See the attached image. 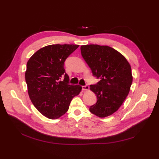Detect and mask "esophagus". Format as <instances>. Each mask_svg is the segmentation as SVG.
<instances>
[{
  "label": "esophagus",
  "instance_id": "34e87169",
  "mask_svg": "<svg viewBox=\"0 0 159 159\" xmlns=\"http://www.w3.org/2000/svg\"><path fill=\"white\" fill-rule=\"evenodd\" d=\"M82 88L83 90H88L89 89V87L87 85H84V86H82Z\"/></svg>",
  "mask_w": 159,
  "mask_h": 159
}]
</instances>
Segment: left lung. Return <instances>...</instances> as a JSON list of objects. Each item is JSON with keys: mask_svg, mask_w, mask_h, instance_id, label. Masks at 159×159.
Masks as SVG:
<instances>
[{"mask_svg": "<svg viewBox=\"0 0 159 159\" xmlns=\"http://www.w3.org/2000/svg\"><path fill=\"white\" fill-rule=\"evenodd\" d=\"M80 50L93 75L100 79L97 84L90 85L98 100L89 111L100 118L112 115L129 92L133 81L131 66L122 54L108 46L82 45Z\"/></svg>", "mask_w": 159, "mask_h": 159, "instance_id": "left-lung-1", "label": "left lung"}]
</instances>
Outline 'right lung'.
<instances>
[{
	"label": "right lung",
	"instance_id": "obj_1",
	"mask_svg": "<svg viewBox=\"0 0 159 159\" xmlns=\"http://www.w3.org/2000/svg\"><path fill=\"white\" fill-rule=\"evenodd\" d=\"M78 44H52L41 48L27 62L25 79L30 98L38 111L49 119H58L81 92L79 85H70L64 69L66 58ZM64 77L63 81L61 78Z\"/></svg>",
	"mask_w": 159,
	"mask_h": 159
}]
</instances>
